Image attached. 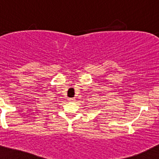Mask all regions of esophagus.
<instances>
[{
    "mask_svg": "<svg viewBox=\"0 0 159 159\" xmlns=\"http://www.w3.org/2000/svg\"><path fill=\"white\" fill-rule=\"evenodd\" d=\"M69 100L71 102H73V101H75V98H69Z\"/></svg>",
    "mask_w": 159,
    "mask_h": 159,
    "instance_id": "esophagus-1",
    "label": "esophagus"
}]
</instances>
